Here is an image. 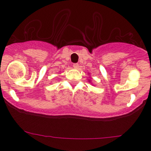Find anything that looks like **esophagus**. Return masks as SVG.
<instances>
[{"label":"esophagus","mask_w":151,"mask_h":151,"mask_svg":"<svg viewBox=\"0 0 151 151\" xmlns=\"http://www.w3.org/2000/svg\"><path fill=\"white\" fill-rule=\"evenodd\" d=\"M78 66H79L78 63H74V64H73V67L76 68V69H78Z\"/></svg>","instance_id":"1"}]
</instances>
